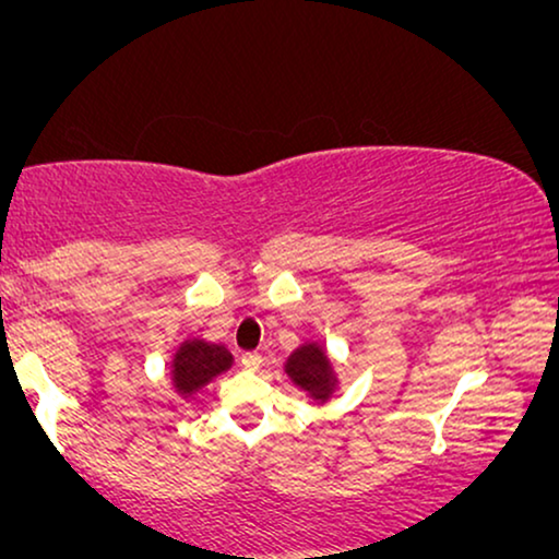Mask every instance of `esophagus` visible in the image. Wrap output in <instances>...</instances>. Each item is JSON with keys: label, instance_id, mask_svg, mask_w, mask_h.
<instances>
[{"label": "esophagus", "instance_id": "obj_1", "mask_svg": "<svg viewBox=\"0 0 559 559\" xmlns=\"http://www.w3.org/2000/svg\"><path fill=\"white\" fill-rule=\"evenodd\" d=\"M241 366L247 371H257L259 366H262V356H259V354H243L241 356Z\"/></svg>", "mask_w": 559, "mask_h": 559}]
</instances>
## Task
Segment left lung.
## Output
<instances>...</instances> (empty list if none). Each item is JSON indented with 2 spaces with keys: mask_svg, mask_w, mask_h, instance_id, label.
Wrapping results in <instances>:
<instances>
[{
  "mask_svg": "<svg viewBox=\"0 0 559 559\" xmlns=\"http://www.w3.org/2000/svg\"><path fill=\"white\" fill-rule=\"evenodd\" d=\"M285 373L293 379L295 386L308 392L310 400L328 402L338 386V377H335L333 364L320 343H302L289 354L285 364Z\"/></svg>",
  "mask_w": 559,
  "mask_h": 559,
  "instance_id": "1",
  "label": "left lung"
}]
</instances>
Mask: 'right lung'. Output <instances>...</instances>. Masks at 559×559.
Returning <instances> with one entry per match:
<instances>
[{
	"label": "right lung",
	"instance_id": "right-lung-1",
	"mask_svg": "<svg viewBox=\"0 0 559 559\" xmlns=\"http://www.w3.org/2000/svg\"><path fill=\"white\" fill-rule=\"evenodd\" d=\"M234 356L218 343L188 338L173 356V386L182 396L201 392L218 373L231 369Z\"/></svg>",
	"mask_w": 559,
	"mask_h": 559
}]
</instances>
